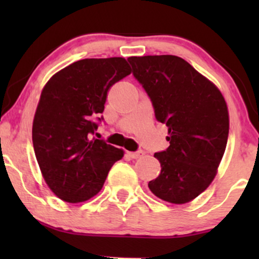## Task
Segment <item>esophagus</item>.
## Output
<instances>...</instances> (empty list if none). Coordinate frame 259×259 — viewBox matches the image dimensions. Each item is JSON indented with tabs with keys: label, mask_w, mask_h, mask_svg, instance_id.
I'll return each instance as SVG.
<instances>
[{
	"label": "esophagus",
	"mask_w": 259,
	"mask_h": 259,
	"mask_svg": "<svg viewBox=\"0 0 259 259\" xmlns=\"http://www.w3.org/2000/svg\"><path fill=\"white\" fill-rule=\"evenodd\" d=\"M144 154H145L144 151H138V152H127V156L133 159H138L141 156H144Z\"/></svg>",
	"instance_id": "1"
}]
</instances>
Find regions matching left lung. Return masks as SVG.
Wrapping results in <instances>:
<instances>
[{"label": "left lung", "mask_w": 259, "mask_h": 259, "mask_svg": "<svg viewBox=\"0 0 259 259\" xmlns=\"http://www.w3.org/2000/svg\"><path fill=\"white\" fill-rule=\"evenodd\" d=\"M150 96L157 120L168 126L169 147L154 153L158 178L148 183L169 203L195 200L215 178L229 135L224 96L210 80L171 55L127 58Z\"/></svg>", "instance_id": "left-lung-1"}]
</instances>
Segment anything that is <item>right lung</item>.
Wrapping results in <instances>:
<instances>
[{
    "mask_svg": "<svg viewBox=\"0 0 259 259\" xmlns=\"http://www.w3.org/2000/svg\"><path fill=\"white\" fill-rule=\"evenodd\" d=\"M132 73L125 58H86L52 75L41 91L32 121V145L51 191L69 203L102 189L124 151L94 138L113 84Z\"/></svg>",
    "mask_w": 259,
    "mask_h": 259,
    "instance_id": "add662e5",
    "label": "right lung"
}]
</instances>
